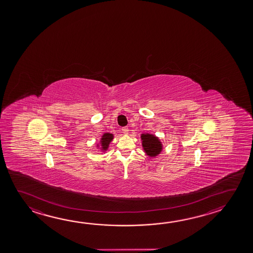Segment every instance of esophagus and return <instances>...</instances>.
Returning a JSON list of instances; mask_svg holds the SVG:
<instances>
[{
  "label": "esophagus",
  "instance_id": "esophagus-1",
  "mask_svg": "<svg viewBox=\"0 0 253 253\" xmlns=\"http://www.w3.org/2000/svg\"><path fill=\"white\" fill-rule=\"evenodd\" d=\"M122 131L124 134H128V127H123L122 128Z\"/></svg>",
  "mask_w": 253,
  "mask_h": 253
}]
</instances>
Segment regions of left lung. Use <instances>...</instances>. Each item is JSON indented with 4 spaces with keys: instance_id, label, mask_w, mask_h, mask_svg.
Listing matches in <instances>:
<instances>
[{
    "instance_id": "8db88e82",
    "label": "left lung",
    "mask_w": 253,
    "mask_h": 253,
    "mask_svg": "<svg viewBox=\"0 0 253 253\" xmlns=\"http://www.w3.org/2000/svg\"><path fill=\"white\" fill-rule=\"evenodd\" d=\"M142 146L146 155L155 157L162 151V144L157 137L151 134H142Z\"/></svg>"
}]
</instances>
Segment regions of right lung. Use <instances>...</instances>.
Masks as SVG:
<instances>
[{"instance_id": "add662e5", "label": "right lung", "mask_w": 253, "mask_h": 253, "mask_svg": "<svg viewBox=\"0 0 253 253\" xmlns=\"http://www.w3.org/2000/svg\"><path fill=\"white\" fill-rule=\"evenodd\" d=\"M113 139V134L110 133H105L101 137V146H102L103 150H106L108 147L109 143L112 141Z\"/></svg>"}]
</instances>
